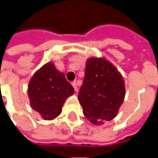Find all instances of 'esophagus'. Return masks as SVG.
<instances>
[{
  "label": "esophagus",
  "instance_id": "1",
  "mask_svg": "<svg viewBox=\"0 0 158 158\" xmlns=\"http://www.w3.org/2000/svg\"><path fill=\"white\" fill-rule=\"evenodd\" d=\"M72 86L74 87V89H75V91H77L78 88H77V81H73Z\"/></svg>",
  "mask_w": 158,
  "mask_h": 158
}]
</instances>
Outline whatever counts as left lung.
I'll return each instance as SVG.
<instances>
[{
  "label": "left lung",
  "instance_id": "1",
  "mask_svg": "<svg viewBox=\"0 0 158 158\" xmlns=\"http://www.w3.org/2000/svg\"><path fill=\"white\" fill-rule=\"evenodd\" d=\"M125 95L124 79L113 64L102 57L87 59L78 100L90 122L102 125L115 118Z\"/></svg>",
  "mask_w": 158,
  "mask_h": 158
}]
</instances>
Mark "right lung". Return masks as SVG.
Returning a JSON list of instances; mask_svg holds the SVG:
<instances>
[{"label":"right lung","instance_id":"1","mask_svg":"<svg viewBox=\"0 0 158 158\" xmlns=\"http://www.w3.org/2000/svg\"><path fill=\"white\" fill-rule=\"evenodd\" d=\"M27 93L31 108L45 120H52L61 114L65 100L74 94V88L64 74L50 62L32 76Z\"/></svg>","mask_w":158,"mask_h":158}]
</instances>
